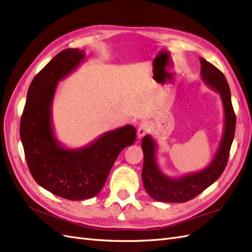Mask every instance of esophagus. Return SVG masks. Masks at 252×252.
Listing matches in <instances>:
<instances>
[{"label": "esophagus", "mask_w": 252, "mask_h": 252, "mask_svg": "<svg viewBox=\"0 0 252 252\" xmlns=\"http://www.w3.org/2000/svg\"><path fill=\"white\" fill-rule=\"evenodd\" d=\"M150 127H151V124L148 121L143 122L142 124H140V126L138 128V138L142 139L143 136L150 130Z\"/></svg>", "instance_id": "obj_1"}]
</instances>
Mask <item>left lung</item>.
<instances>
[{
	"label": "left lung",
	"instance_id": "1",
	"mask_svg": "<svg viewBox=\"0 0 252 252\" xmlns=\"http://www.w3.org/2000/svg\"><path fill=\"white\" fill-rule=\"evenodd\" d=\"M201 78L209 88L220 94L224 109V128L218 150L205 168L171 178L163 173L157 162L158 146L150 134L142 140L144 164L142 180L144 188L152 199L165 203H184L193 199L213 184L223 173L235 130V114L232 108L230 88L225 75L217 67L200 58Z\"/></svg>",
	"mask_w": 252,
	"mask_h": 252
}]
</instances>
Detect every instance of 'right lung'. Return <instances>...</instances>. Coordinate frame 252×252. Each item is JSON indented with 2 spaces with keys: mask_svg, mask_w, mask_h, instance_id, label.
Returning <instances> with one entry per match:
<instances>
[{
  "mask_svg": "<svg viewBox=\"0 0 252 252\" xmlns=\"http://www.w3.org/2000/svg\"><path fill=\"white\" fill-rule=\"evenodd\" d=\"M85 60L84 50L68 48L35 75L20 126L26 162L34 181L49 192L71 201L87 200L100 192L120 152L136 138L135 128L125 125L80 148H68L57 139L52 103L59 82Z\"/></svg>",
  "mask_w": 252,
  "mask_h": 252,
  "instance_id": "right-lung-1",
  "label": "right lung"
}]
</instances>
